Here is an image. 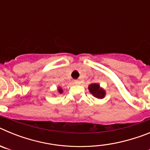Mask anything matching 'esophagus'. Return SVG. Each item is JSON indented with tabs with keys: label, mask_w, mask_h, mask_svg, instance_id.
I'll list each match as a JSON object with an SVG mask.
<instances>
[{
	"label": "esophagus",
	"mask_w": 150,
	"mask_h": 150,
	"mask_svg": "<svg viewBox=\"0 0 150 150\" xmlns=\"http://www.w3.org/2000/svg\"><path fill=\"white\" fill-rule=\"evenodd\" d=\"M74 84L77 85V84H79V80H77V79H75V80L74 81Z\"/></svg>",
	"instance_id": "1"
}]
</instances>
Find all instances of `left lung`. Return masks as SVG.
Wrapping results in <instances>:
<instances>
[{
    "label": "left lung",
    "mask_w": 150,
    "mask_h": 150,
    "mask_svg": "<svg viewBox=\"0 0 150 150\" xmlns=\"http://www.w3.org/2000/svg\"><path fill=\"white\" fill-rule=\"evenodd\" d=\"M88 89H89L90 92L97 98H104V95H105V91L100 88L98 84H95V83L91 84L88 86Z\"/></svg>",
    "instance_id": "obj_1"
}]
</instances>
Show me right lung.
<instances>
[{"label":"right lung","instance_id":"1","mask_svg":"<svg viewBox=\"0 0 150 150\" xmlns=\"http://www.w3.org/2000/svg\"><path fill=\"white\" fill-rule=\"evenodd\" d=\"M59 93H62V89L60 88V87L59 88Z\"/></svg>","mask_w":150,"mask_h":150}]
</instances>
